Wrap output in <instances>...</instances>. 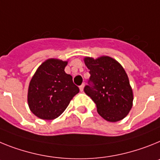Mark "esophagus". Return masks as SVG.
Returning a JSON list of instances; mask_svg holds the SVG:
<instances>
[{"mask_svg":"<svg viewBox=\"0 0 160 160\" xmlns=\"http://www.w3.org/2000/svg\"><path fill=\"white\" fill-rule=\"evenodd\" d=\"M84 84H82L80 86V92H83V90H84Z\"/></svg>","mask_w":160,"mask_h":160,"instance_id":"34e87169","label":"esophagus"}]
</instances>
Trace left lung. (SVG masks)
Instances as JSON below:
<instances>
[{
	"instance_id": "left-lung-1",
	"label": "left lung",
	"mask_w": 160,
	"mask_h": 160,
	"mask_svg": "<svg viewBox=\"0 0 160 160\" xmlns=\"http://www.w3.org/2000/svg\"><path fill=\"white\" fill-rule=\"evenodd\" d=\"M90 78L84 91L97 105L104 119L118 122L128 114L133 105V92L122 65L109 56L86 57Z\"/></svg>"
}]
</instances>
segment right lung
Segmentation results:
<instances>
[{
  "instance_id": "1",
  "label": "right lung",
  "mask_w": 160,
  "mask_h": 160,
  "mask_svg": "<svg viewBox=\"0 0 160 160\" xmlns=\"http://www.w3.org/2000/svg\"><path fill=\"white\" fill-rule=\"evenodd\" d=\"M68 62L50 59L32 77L28 89V105L35 116L52 120L60 116L80 91L64 68Z\"/></svg>"
}]
</instances>
